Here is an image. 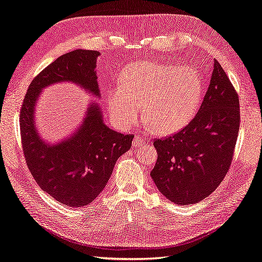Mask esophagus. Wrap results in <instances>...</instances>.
I'll use <instances>...</instances> for the list:
<instances>
[{
  "instance_id": "obj_1",
  "label": "esophagus",
  "mask_w": 262,
  "mask_h": 262,
  "mask_svg": "<svg viewBox=\"0 0 262 262\" xmlns=\"http://www.w3.org/2000/svg\"><path fill=\"white\" fill-rule=\"evenodd\" d=\"M146 144H147V142L144 141V139H143L142 137L136 136L135 138H134L133 147H134V148H139V147H142V146H145Z\"/></svg>"
}]
</instances>
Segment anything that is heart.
Listing matches in <instances>:
<instances>
[{"mask_svg": "<svg viewBox=\"0 0 262 262\" xmlns=\"http://www.w3.org/2000/svg\"><path fill=\"white\" fill-rule=\"evenodd\" d=\"M202 87L200 72L190 66L130 63L121 72L120 84L107 90L108 112L120 128L136 125L144 115L154 133L171 135L193 119Z\"/></svg>", "mask_w": 262, "mask_h": 262, "instance_id": "heart-1", "label": "heart"}]
</instances>
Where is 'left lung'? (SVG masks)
<instances>
[{
	"mask_svg": "<svg viewBox=\"0 0 262 262\" xmlns=\"http://www.w3.org/2000/svg\"><path fill=\"white\" fill-rule=\"evenodd\" d=\"M239 126L238 93L214 60L196 116L179 133L154 142L159 157L150 176L159 191L179 205L209 196L229 171Z\"/></svg>",
	"mask_w": 262,
	"mask_h": 262,
	"instance_id": "1",
	"label": "left lung"
}]
</instances>
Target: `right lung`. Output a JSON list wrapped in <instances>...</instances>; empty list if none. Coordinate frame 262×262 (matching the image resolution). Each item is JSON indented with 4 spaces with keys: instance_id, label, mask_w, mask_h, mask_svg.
<instances>
[{
    "instance_id": "1",
    "label": "right lung",
    "mask_w": 262,
    "mask_h": 262,
    "mask_svg": "<svg viewBox=\"0 0 262 262\" xmlns=\"http://www.w3.org/2000/svg\"><path fill=\"white\" fill-rule=\"evenodd\" d=\"M99 54L77 49L54 60L33 79L21 108L22 147L30 172L42 190L71 208L94 202L106 186L115 163L132 147L134 135L107 127L98 102L90 101L78 129L64 141L48 144L36 129L35 105L42 89L58 82L75 83L99 97L96 74Z\"/></svg>"
}]
</instances>
